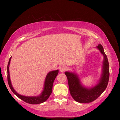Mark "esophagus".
<instances>
[{"instance_id": "1", "label": "esophagus", "mask_w": 120, "mask_h": 120, "mask_svg": "<svg viewBox=\"0 0 120 120\" xmlns=\"http://www.w3.org/2000/svg\"><path fill=\"white\" fill-rule=\"evenodd\" d=\"M67 69L66 67L65 66H61L59 68V70L60 72H64Z\"/></svg>"}]
</instances>
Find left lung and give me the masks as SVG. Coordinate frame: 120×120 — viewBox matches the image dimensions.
Listing matches in <instances>:
<instances>
[{
    "mask_svg": "<svg viewBox=\"0 0 120 120\" xmlns=\"http://www.w3.org/2000/svg\"><path fill=\"white\" fill-rule=\"evenodd\" d=\"M103 56L101 74L98 82L93 87H85L81 82L78 75L75 72H64L68 79L70 94L75 101L80 103H88L96 99L106 88L109 77V64L104 49L101 44L96 46Z\"/></svg>",
    "mask_w": 120,
    "mask_h": 120,
    "instance_id": "left-lung-1",
    "label": "left lung"
}]
</instances>
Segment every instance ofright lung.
<instances>
[{
    "mask_svg": "<svg viewBox=\"0 0 120 120\" xmlns=\"http://www.w3.org/2000/svg\"><path fill=\"white\" fill-rule=\"evenodd\" d=\"M11 56L9 60L8 64L7 65V80L8 82L9 86L14 94H15L19 98L22 100L25 101V102L29 103L31 104H41L45 101L48 99L49 97L50 96L51 94L52 93V87L53 84L54 80L55 79L56 77L57 76L58 74L59 70H53L51 71L48 72L46 76L44 83L43 89L41 93L38 96H23V95H20L19 93L16 92L15 89L12 86L11 79H10V74H9V64L11 62Z\"/></svg>",
    "mask_w": 120,
    "mask_h": 120,
    "instance_id": "right-lung-1",
    "label": "right lung"
}]
</instances>
